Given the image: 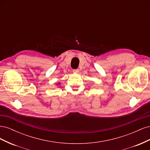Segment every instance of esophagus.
<instances>
[{"mask_svg": "<svg viewBox=\"0 0 150 150\" xmlns=\"http://www.w3.org/2000/svg\"><path fill=\"white\" fill-rule=\"evenodd\" d=\"M72 72H73L74 73H78V72H79V69H73V70H72Z\"/></svg>", "mask_w": 150, "mask_h": 150, "instance_id": "1", "label": "esophagus"}]
</instances>
